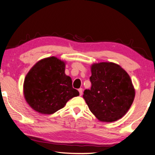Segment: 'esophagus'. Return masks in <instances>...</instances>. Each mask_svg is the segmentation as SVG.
Instances as JSON below:
<instances>
[{
  "instance_id": "esophagus-1",
  "label": "esophagus",
  "mask_w": 155,
  "mask_h": 155,
  "mask_svg": "<svg viewBox=\"0 0 155 155\" xmlns=\"http://www.w3.org/2000/svg\"><path fill=\"white\" fill-rule=\"evenodd\" d=\"M83 89H82V88H80V89H78V92H79V94H80L81 96L83 95Z\"/></svg>"
}]
</instances>
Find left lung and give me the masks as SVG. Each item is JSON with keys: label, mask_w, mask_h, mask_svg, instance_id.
I'll return each instance as SVG.
<instances>
[{"label": "left lung", "mask_w": 155, "mask_h": 155, "mask_svg": "<svg viewBox=\"0 0 155 155\" xmlns=\"http://www.w3.org/2000/svg\"><path fill=\"white\" fill-rule=\"evenodd\" d=\"M91 87L83 98L90 111L101 122H112L122 118L131 107L135 89L125 70L113 62L91 65Z\"/></svg>", "instance_id": "left-lung-1"}]
</instances>
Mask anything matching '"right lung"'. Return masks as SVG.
Listing matches in <instances>:
<instances>
[{
	"label": "right lung",
	"mask_w": 155,
	"mask_h": 155,
	"mask_svg": "<svg viewBox=\"0 0 155 155\" xmlns=\"http://www.w3.org/2000/svg\"><path fill=\"white\" fill-rule=\"evenodd\" d=\"M64 71L65 62L54 56L39 60L30 69L24 81L23 93L33 110L52 114L79 95Z\"/></svg>",
	"instance_id": "add662e5"
}]
</instances>
